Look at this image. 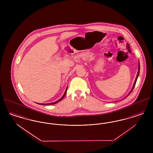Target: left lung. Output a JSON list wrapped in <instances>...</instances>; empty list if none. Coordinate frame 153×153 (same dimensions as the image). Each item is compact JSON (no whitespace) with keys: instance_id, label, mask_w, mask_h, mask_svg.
<instances>
[{"instance_id":"obj_1","label":"left lung","mask_w":153,"mask_h":153,"mask_svg":"<svg viewBox=\"0 0 153 153\" xmlns=\"http://www.w3.org/2000/svg\"><path fill=\"white\" fill-rule=\"evenodd\" d=\"M139 71H140V64H139V65H138V73H137V77H136V79H135V81H134V85H133V86H132V89H131V91H130V92H129V94H128V95H127V96H128V95H130V94L131 93V92L132 91V90H133V89L134 88V87H135V84H136V82H137V79H138V77L139 74ZM126 96V97H127Z\"/></svg>"}]
</instances>
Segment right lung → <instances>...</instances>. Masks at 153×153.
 Returning a JSON list of instances; mask_svg holds the SVG:
<instances>
[{
	"label": "right lung",
	"instance_id": "1",
	"mask_svg": "<svg viewBox=\"0 0 153 153\" xmlns=\"http://www.w3.org/2000/svg\"><path fill=\"white\" fill-rule=\"evenodd\" d=\"M67 89H68V87H66V89L65 92V93H64V94L63 95V96L61 97V99H59L57 101H56V102H51V103H47V104H41V103H37V104H42V105H51V104H56V103H57L59 102H60V101H61L62 99H63V98L65 97V96L66 94V92H67Z\"/></svg>",
	"mask_w": 153,
	"mask_h": 153
}]
</instances>
